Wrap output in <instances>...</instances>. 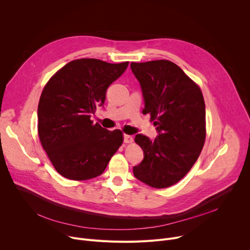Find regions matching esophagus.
Wrapping results in <instances>:
<instances>
[{"mask_svg": "<svg viewBox=\"0 0 250 250\" xmlns=\"http://www.w3.org/2000/svg\"><path fill=\"white\" fill-rule=\"evenodd\" d=\"M124 141L125 142V144H131V142L133 141V137L131 135L125 134L124 135Z\"/></svg>", "mask_w": 250, "mask_h": 250, "instance_id": "obj_1", "label": "esophagus"}]
</instances>
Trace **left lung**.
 <instances>
[{
	"label": "left lung",
	"mask_w": 250,
	"mask_h": 250,
	"mask_svg": "<svg viewBox=\"0 0 250 250\" xmlns=\"http://www.w3.org/2000/svg\"><path fill=\"white\" fill-rule=\"evenodd\" d=\"M130 68L144 94L142 113L150 115L159 132L153 141L135 136L145 158L133 174L150 187L167 188L179 182L201 154L206 139L204 97L199 85L169 60L131 62Z\"/></svg>",
	"instance_id": "8db88e82"
}]
</instances>
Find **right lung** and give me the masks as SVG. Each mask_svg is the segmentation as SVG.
<instances>
[{
    "instance_id": "add662e5",
    "label": "right lung",
    "mask_w": 250,
    "mask_h": 250,
    "mask_svg": "<svg viewBox=\"0 0 250 250\" xmlns=\"http://www.w3.org/2000/svg\"><path fill=\"white\" fill-rule=\"evenodd\" d=\"M127 65L128 61L72 60L44 86L38 109L39 136L53 167L67 179L100 176L123 145L122 130L93 124L91 115L104 104L106 89Z\"/></svg>"
}]
</instances>
